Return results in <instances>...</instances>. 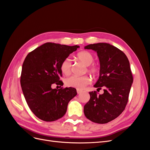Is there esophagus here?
Returning <instances> with one entry per match:
<instances>
[{"mask_svg":"<svg viewBox=\"0 0 150 150\" xmlns=\"http://www.w3.org/2000/svg\"><path fill=\"white\" fill-rule=\"evenodd\" d=\"M82 91H83L81 90V89H77V93H78V94H80Z\"/></svg>","mask_w":150,"mask_h":150,"instance_id":"esophagus-1","label":"esophagus"}]
</instances>
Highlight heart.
Returning <instances> with one entry per match:
<instances>
[{
	"instance_id": "b5f03b06",
	"label": "heart",
	"mask_w": 150,
	"mask_h": 150,
	"mask_svg": "<svg viewBox=\"0 0 150 150\" xmlns=\"http://www.w3.org/2000/svg\"><path fill=\"white\" fill-rule=\"evenodd\" d=\"M77 58L87 66V71L92 74H96L98 69L96 66H91L94 61L92 54L88 51H82L76 55ZM72 64L69 58H66L61 62L60 69L64 75H69L71 73ZM91 83V79L88 76H72L66 79L65 83L68 87L74 88L78 89H83Z\"/></svg>"
}]
</instances>
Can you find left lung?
<instances>
[{
  "label": "left lung",
  "instance_id": "8db88e82",
  "mask_svg": "<svg viewBox=\"0 0 150 150\" xmlns=\"http://www.w3.org/2000/svg\"><path fill=\"white\" fill-rule=\"evenodd\" d=\"M86 49L97 52L100 63L99 76L94 87L104 88L103 94L89 92L90 99L84 106L85 116L99 124L115 120L124 111L133 78L125 54L108 43L89 44Z\"/></svg>",
  "mask_w": 150,
  "mask_h": 150
}]
</instances>
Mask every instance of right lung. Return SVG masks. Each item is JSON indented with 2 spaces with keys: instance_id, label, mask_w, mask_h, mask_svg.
<instances>
[{
  "instance_id": "add662e5",
  "label": "right lung",
  "mask_w": 150,
  "mask_h": 150,
  "mask_svg": "<svg viewBox=\"0 0 150 150\" xmlns=\"http://www.w3.org/2000/svg\"><path fill=\"white\" fill-rule=\"evenodd\" d=\"M79 47L47 42L26 56L22 67L21 88L30 110L41 120L61 118L66 114L68 103L76 96L74 88L56 89L52 85H63L59 81L61 62Z\"/></svg>"
}]
</instances>
